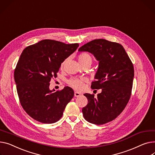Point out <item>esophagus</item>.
Instances as JSON below:
<instances>
[{"label":"esophagus","instance_id":"obj_1","mask_svg":"<svg viewBox=\"0 0 155 155\" xmlns=\"http://www.w3.org/2000/svg\"><path fill=\"white\" fill-rule=\"evenodd\" d=\"M80 93H78V92H77V91H75V94H74V96L75 97H79V96H80Z\"/></svg>","mask_w":155,"mask_h":155}]
</instances>
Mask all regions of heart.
Here are the masks:
<instances>
[{
	"instance_id": "b5f03b06",
	"label": "heart",
	"mask_w": 155,
	"mask_h": 155,
	"mask_svg": "<svg viewBox=\"0 0 155 155\" xmlns=\"http://www.w3.org/2000/svg\"><path fill=\"white\" fill-rule=\"evenodd\" d=\"M78 59L79 62L81 65H83L87 63H91V57L90 54L86 52L81 53L78 57ZM65 61L61 64V68H63L64 65ZM87 81V79L85 78H71L68 81V84L71 87L77 90H81L84 88V84Z\"/></svg>"
}]
</instances>
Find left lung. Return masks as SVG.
<instances>
[{"label": "left lung", "mask_w": 155, "mask_h": 155, "mask_svg": "<svg viewBox=\"0 0 155 155\" xmlns=\"http://www.w3.org/2000/svg\"><path fill=\"white\" fill-rule=\"evenodd\" d=\"M78 51H88L99 61L91 88L101 89L97 97L84 94L88 104L82 108L84 117L93 124H105L115 120L129 101L134 77L133 63L121 44L105 39L92 40Z\"/></svg>", "instance_id": "1"}]
</instances>
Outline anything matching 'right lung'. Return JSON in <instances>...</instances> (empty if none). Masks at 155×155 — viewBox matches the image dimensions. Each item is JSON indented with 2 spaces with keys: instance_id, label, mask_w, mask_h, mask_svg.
<instances>
[{
  "instance_id": "obj_1",
  "label": "right lung",
  "mask_w": 155,
  "mask_h": 155,
  "mask_svg": "<svg viewBox=\"0 0 155 155\" xmlns=\"http://www.w3.org/2000/svg\"><path fill=\"white\" fill-rule=\"evenodd\" d=\"M78 46L45 39L23 50L15 68L14 80L20 104L36 121L46 124L58 121L73 98L74 91L70 87L55 91L49 86L51 78L57 77L61 64Z\"/></svg>"
}]
</instances>
